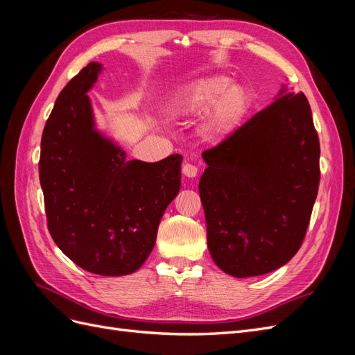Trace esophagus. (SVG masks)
<instances>
[{
    "mask_svg": "<svg viewBox=\"0 0 355 355\" xmlns=\"http://www.w3.org/2000/svg\"><path fill=\"white\" fill-rule=\"evenodd\" d=\"M182 173H184L187 178H196L198 173V168L194 164L187 163L184 164V167H182Z\"/></svg>",
    "mask_w": 355,
    "mask_h": 355,
    "instance_id": "obj_1",
    "label": "esophagus"
}]
</instances>
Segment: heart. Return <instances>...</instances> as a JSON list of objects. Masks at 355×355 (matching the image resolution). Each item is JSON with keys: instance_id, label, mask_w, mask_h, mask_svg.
<instances>
[{"instance_id": "heart-1", "label": "heart", "mask_w": 355, "mask_h": 355, "mask_svg": "<svg viewBox=\"0 0 355 355\" xmlns=\"http://www.w3.org/2000/svg\"><path fill=\"white\" fill-rule=\"evenodd\" d=\"M249 102V93L241 85L232 84L231 77L210 75L192 83L175 96L168 103V110L184 120H191L206 111L204 133L210 137H222L240 123Z\"/></svg>"}]
</instances>
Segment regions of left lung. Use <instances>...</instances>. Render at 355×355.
I'll list each match as a JSON object with an SVG mask.
<instances>
[{
  "label": "left lung",
  "mask_w": 355,
  "mask_h": 355,
  "mask_svg": "<svg viewBox=\"0 0 355 355\" xmlns=\"http://www.w3.org/2000/svg\"><path fill=\"white\" fill-rule=\"evenodd\" d=\"M202 159L198 191L214 263L237 278L286 265L302 244L320 182V142L305 94L283 84L271 105Z\"/></svg>",
  "instance_id": "left-lung-1"
}]
</instances>
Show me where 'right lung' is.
I'll use <instances>...</instances> for the list:
<instances>
[{"mask_svg": "<svg viewBox=\"0 0 355 355\" xmlns=\"http://www.w3.org/2000/svg\"><path fill=\"white\" fill-rule=\"evenodd\" d=\"M102 69L90 62L58 96L41 137L40 184L59 249L85 271L120 277L153 252L159 220L179 194L182 155L127 159L99 130L87 93Z\"/></svg>", "mask_w": 355, "mask_h": 355, "instance_id": "obj_1", "label": "right lung"}]
</instances>
